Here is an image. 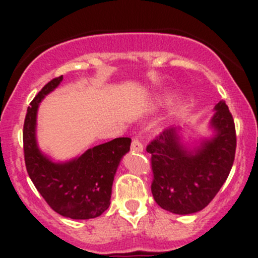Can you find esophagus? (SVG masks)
<instances>
[{
	"instance_id": "esophagus-1",
	"label": "esophagus",
	"mask_w": 258,
	"mask_h": 258,
	"mask_svg": "<svg viewBox=\"0 0 258 258\" xmlns=\"http://www.w3.org/2000/svg\"><path fill=\"white\" fill-rule=\"evenodd\" d=\"M131 150L132 152H142V151H144V145H142V142L140 141V139L135 137V139L132 140Z\"/></svg>"
}]
</instances>
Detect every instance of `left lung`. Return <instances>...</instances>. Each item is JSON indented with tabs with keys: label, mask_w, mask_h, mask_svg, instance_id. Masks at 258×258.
<instances>
[{
	"label": "left lung",
	"mask_w": 258,
	"mask_h": 258,
	"mask_svg": "<svg viewBox=\"0 0 258 258\" xmlns=\"http://www.w3.org/2000/svg\"><path fill=\"white\" fill-rule=\"evenodd\" d=\"M211 124L217 135L191 153L178 144L175 128L150 141L153 199L158 206L177 215L204 210L227 179L236 155V128L225 101L216 106Z\"/></svg>",
	"instance_id": "obj_1"
}]
</instances>
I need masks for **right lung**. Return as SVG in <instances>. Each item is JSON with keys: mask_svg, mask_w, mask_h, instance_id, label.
<instances>
[{"mask_svg": "<svg viewBox=\"0 0 258 258\" xmlns=\"http://www.w3.org/2000/svg\"><path fill=\"white\" fill-rule=\"evenodd\" d=\"M63 77L51 80L31 101L23 123L26 170L37 191L54 212L74 220L102 215L110 206L112 182L122 156L130 151L131 139L118 137L95 146L67 163H53L40 152L36 142V114L41 100Z\"/></svg>", "mask_w": 258, "mask_h": 258, "instance_id": "add662e5", "label": "right lung"}]
</instances>
